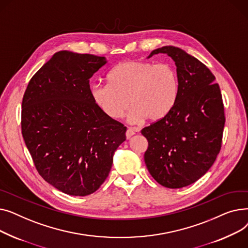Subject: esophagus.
Masks as SVG:
<instances>
[{
    "label": "esophagus",
    "mask_w": 248,
    "mask_h": 248,
    "mask_svg": "<svg viewBox=\"0 0 248 248\" xmlns=\"http://www.w3.org/2000/svg\"><path fill=\"white\" fill-rule=\"evenodd\" d=\"M134 135H135V129H134V128H132V127H128V128L126 129V133H125V137H126V139H127V140H128V139H131Z\"/></svg>",
    "instance_id": "1"
}]
</instances>
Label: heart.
<instances>
[{
	"label": "heart",
	"mask_w": 248,
	"mask_h": 248,
	"mask_svg": "<svg viewBox=\"0 0 248 248\" xmlns=\"http://www.w3.org/2000/svg\"><path fill=\"white\" fill-rule=\"evenodd\" d=\"M108 83H95L90 93L107 116L119 120L131 106L127 121L137 124L163 120L177 102L179 77L171 64L127 60L116 65L108 76Z\"/></svg>",
	"instance_id": "heart-1"
}]
</instances>
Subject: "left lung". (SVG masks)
<instances>
[{
	"instance_id": "obj_1",
	"label": "left lung",
	"mask_w": 248,
	"mask_h": 248,
	"mask_svg": "<svg viewBox=\"0 0 248 248\" xmlns=\"http://www.w3.org/2000/svg\"><path fill=\"white\" fill-rule=\"evenodd\" d=\"M163 53L176 64L179 95L163 120L141 129L149 142L145 163L164 187L183 188L209 170L221 149L224 107L215 76L200 60L183 49L164 46L148 58Z\"/></svg>"
}]
</instances>
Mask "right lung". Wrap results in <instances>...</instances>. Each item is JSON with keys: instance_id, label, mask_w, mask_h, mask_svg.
<instances>
[{"instance_id": "obj_1", "label": "right lung", "mask_w": 248, "mask_h": 248, "mask_svg": "<svg viewBox=\"0 0 248 248\" xmlns=\"http://www.w3.org/2000/svg\"><path fill=\"white\" fill-rule=\"evenodd\" d=\"M106 57L63 50L39 69L22 101V135L38 173L59 191L87 196L108 178L126 127L104 114L89 78Z\"/></svg>"}]
</instances>
